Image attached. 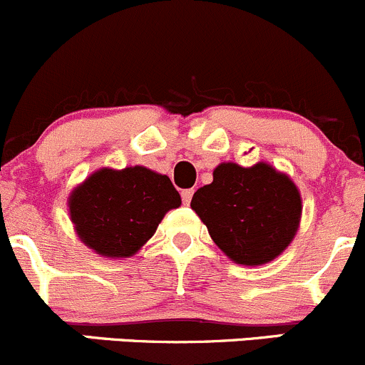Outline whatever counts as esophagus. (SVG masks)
<instances>
[{"mask_svg": "<svg viewBox=\"0 0 365 365\" xmlns=\"http://www.w3.org/2000/svg\"><path fill=\"white\" fill-rule=\"evenodd\" d=\"M192 196H194V189H185V190H182L183 205H189L190 200H192Z\"/></svg>", "mask_w": 365, "mask_h": 365, "instance_id": "1", "label": "esophagus"}]
</instances>
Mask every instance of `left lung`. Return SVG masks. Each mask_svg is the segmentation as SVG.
Here are the masks:
<instances>
[{
	"label": "left lung",
	"instance_id": "1",
	"mask_svg": "<svg viewBox=\"0 0 365 365\" xmlns=\"http://www.w3.org/2000/svg\"><path fill=\"white\" fill-rule=\"evenodd\" d=\"M190 208L231 261L259 267L281 256L295 238L302 196L295 182L268 162L251 168L220 162L213 182L194 192Z\"/></svg>",
	"mask_w": 365,
	"mask_h": 365
}]
</instances>
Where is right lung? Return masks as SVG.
<instances>
[{
    "label": "right lung",
    "instance_id": "right-lung-1",
    "mask_svg": "<svg viewBox=\"0 0 365 365\" xmlns=\"http://www.w3.org/2000/svg\"><path fill=\"white\" fill-rule=\"evenodd\" d=\"M68 215L79 240L98 256H134L165 213L182 205L169 176L145 165L101 168L73 187Z\"/></svg>",
    "mask_w": 365,
    "mask_h": 365
}]
</instances>
